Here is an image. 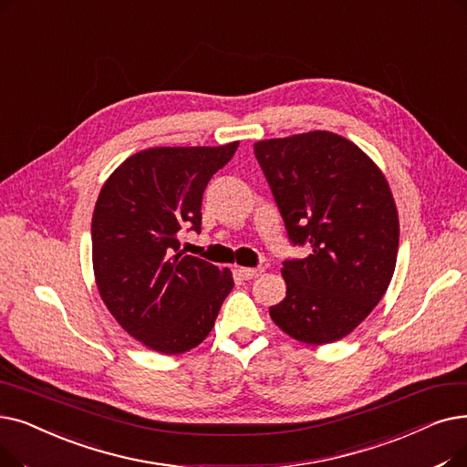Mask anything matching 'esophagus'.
Returning a JSON list of instances; mask_svg holds the SVG:
<instances>
[{
  "label": "esophagus",
  "mask_w": 467,
  "mask_h": 467,
  "mask_svg": "<svg viewBox=\"0 0 467 467\" xmlns=\"http://www.w3.org/2000/svg\"><path fill=\"white\" fill-rule=\"evenodd\" d=\"M261 273H263V267H238V275H240L242 278H246V280L255 278V276H259Z\"/></svg>",
  "instance_id": "esophagus-1"
}]
</instances>
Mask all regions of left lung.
<instances>
[{
    "mask_svg": "<svg viewBox=\"0 0 467 467\" xmlns=\"http://www.w3.org/2000/svg\"><path fill=\"white\" fill-rule=\"evenodd\" d=\"M294 246L282 263L286 297L269 309L297 341L324 346L351 334L393 278L399 215L388 179L346 137L309 131L254 145Z\"/></svg>",
    "mask_w": 467,
    "mask_h": 467,
    "instance_id": "1",
    "label": "left lung"
}]
</instances>
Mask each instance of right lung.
I'll return each instance as SVG.
<instances>
[{
  "instance_id": "right-lung-1",
  "label": "right lung",
  "mask_w": 467,
  "mask_h": 467,
  "mask_svg": "<svg viewBox=\"0 0 467 467\" xmlns=\"http://www.w3.org/2000/svg\"><path fill=\"white\" fill-rule=\"evenodd\" d=\"M236 149L238 140L140 150L99 192L91 221L99 294L152 351L179 355L204 341L234 286L229 269L179 252V234L200 233L202 194Z\"/></svg>"
}]
</instances>
